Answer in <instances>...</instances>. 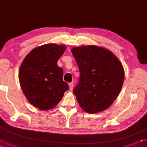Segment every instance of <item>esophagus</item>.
<instances>
[{
  "mask_svg": "<svg viewBox=\"0 0 147 147\" xmlns=\"http://www.w3.org/2000/svg\"><path fill=\"white\" fill-rule=\"evenodd\" d=\"M69 89L71 90H73V88H74V84H73V82L69 83Z\"/></svg>",
  "mask_w": 147,
  "mask_h": 147,
  "instance_id": "obj_1",
  "label": "esophagus"
}]
</instances>
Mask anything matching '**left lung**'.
Listing matches in <instances>:
<instances>
[{"mask_svg": "<svg viewBox=\"0 0 147 147\" xmlns=\"http://www.w3.org/2000/svg\"><path fill=\"white\" fill-rule=\"evenodd\" d=\"M71 50L80 74L78 84L74 89L80 108L90 114L108 109L123 84L122 63L109 50L95 45Z\"/></svg>", "mask_w": 147, "mask_h": 147, "instance_id": "obj_1", "label": "left lung"}]
</instances>
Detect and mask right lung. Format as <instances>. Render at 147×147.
<instances>
[{
	"label": "right lung",
	"mask_w": 147,
	"mask_h": 147,
	"mask_svg": "<svg viewBox=\"0 0 147 147\" xmlns=\"http://www.w3.org/2000/svg\"><path fill=\"white\" fill-rule=\"evenodd\" d=\"M66 46L48 43L32 50L23 60L19 80L28 102L41 110L55 107L69 86L63 81L57 62Z\"/></svg>",
	"instance_id": "right-lung-1"
}]
</instances>
